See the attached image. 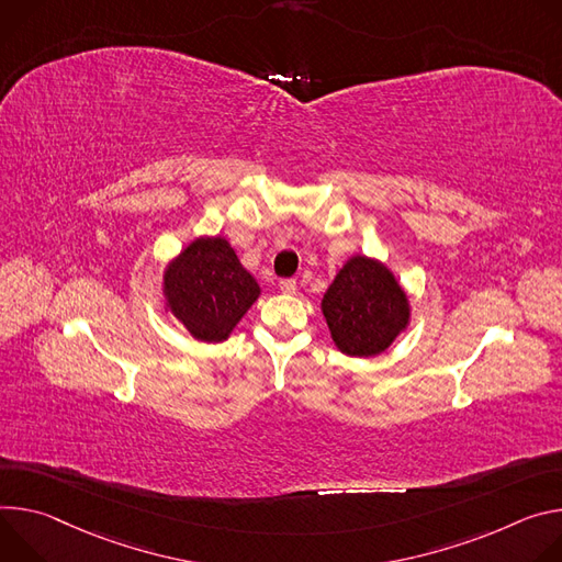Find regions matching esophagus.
Wrapping results in <instances>:
<instances>
[{"label":"esophagus","mask_w":562,"mask_h":562,"mask_svg":"<svg viewBox=\"0 0 562 562\" xmlns=\"http://www.w3.org/2000/svg\"><path fill=\"white\" fill-rule=\"evenodd\" d=\"M279 290H281L283 294H294V292H296V281H294V279H281V281H279Z\"/></svg>","instance_id":"34e87169"}]
</instances>
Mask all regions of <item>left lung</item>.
Instances as JSON below:
<instances>
[{
	"mask_svg": "<svg viewBox=\"0 0 562 562\" xmlns=\"http://www.w3.org/2000/svg\"><path fill=\"white\" fill-rule=\"evenodd\" d=\"M335 346L350 357L384 352L411 319L408 296L378 259L352 257L322 299Z\"/></svg>",
	"mask_w": 562,
	"mask_h": 562,
	"instance_id": "left-lung-1",
	"label": "left lung"
}]
</instances>
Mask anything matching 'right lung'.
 Wrapping results in <instances>:
<instances>
[{
    "label": "right lung",
    "mask_w": 562,
    "mask_h": 562,
    "mask_svg": "<svg viewBox=\"0 0 562 562\" xmlns=\"http://www.w3.org/2000/svg\"><path fill=\"white\" fill-rule=\"evenodd\" d=\"M162 294L169 313L194 339L225 341L261 288L223 236H201L167 266Z\"/></svg>",
    "instance_id": "right-lung-1"
}]
</instances>
